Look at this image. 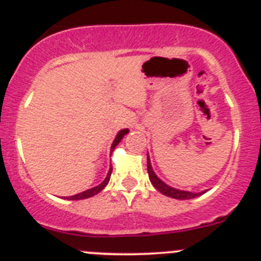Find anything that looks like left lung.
<instances>
[{
	"mask_svg": "<svg viewBox=\"0 0 261 261\" xmlns=\"http://www.w3.org/2000/svg\"><path fill=\"white\" fill-rule=\"evenodd\" d=\"M147 174H149V179H150L151 184L155 187L156 190L159 191L163 195L168 196V197H172V199H177V200H190V199H195L197 196L202 195L204 192L200 193H193V192H188V191H180V190H175V188H171V187H168L167 184L163 183L155 174H154L153 168H151L150 165V159H149V155H147Z\"/></svg>",
	"mask_w": 261,
	"mask_h": 261,
	"instance_id": "obj_1",
	"label": "left lung"
}]
</instances>
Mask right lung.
Here are the masks:
<instances>
[{
	"label": "right lung",
	"mask_w": 261,
	"mask_h": 261,
	"mask_svg": "<svg viewBox=\"0 0 261 261\" xmlns=\"http://www.w3.org/2000/svg\"><path fill=\"white\" fill-rule=\"evenodd\" d=\"M128 133V129H123V130H120L119 133H117L116 138L114 140V142H112V146H111V150H114L115 146H116L117 144H119L120 141H121V138L124 137V136ZM111 172H112V168H110V171H108L107 174V177H106L105 180L102 181V183L99 184V186L94 187V188H91V190H87L85 191V192L82 193H78V195H74V196H70V197H68V200H84V199H89V197H91V196L96 195V193H99L100 191L105 188L106 186L108 184V181H110V177H111Z\"/></svg>",
	"instance_id": "add662e5"
}]
</instances>
